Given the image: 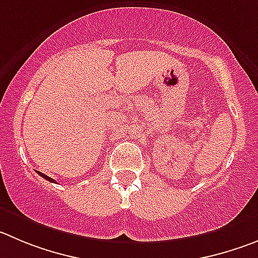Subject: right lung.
<instances>
[{
    "mask_svg": "<svg viewBox=\"0 0 258 258\" xmlns=\"http://www.w3.org/2000/svg\"><path fill=\"white\" fill-rule=\"evenodd\" d=\"M38 174H39V175H42V177L44 178V179H47V180H49V182H52V183H54V180H53L52 178H50V177H48V175L43 174V173H40V172H38Z\"/></svg>",
    "mask_w": 258,
    "mask_h": 258,
    "instance_id": "right-lung-1",
    "label": "right lung"
}]
</instances>
